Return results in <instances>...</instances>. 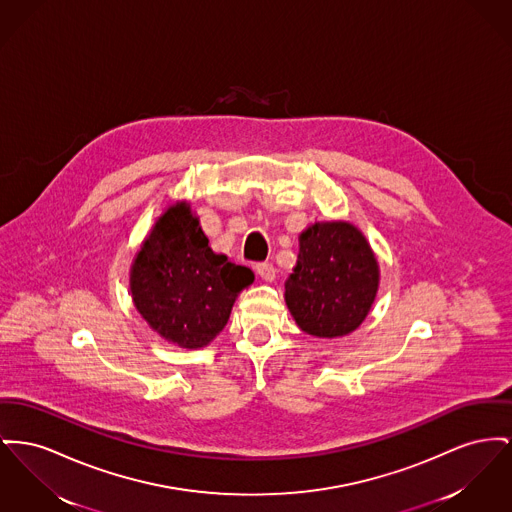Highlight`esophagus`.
<instances>
[{
    "instance_id": "obj_1",
    "label": "esophagus",
    "mask_w": 512,
    "mask_h": 512,
    "mask_svg": "<svg viewBox=\"0 0 512 512\" xmlns=\"http://www.w3.org/2000/svg\"><path fill=\"white\" fill-rule=\"evenodd\" d=\"M255 272L265 280V282H272L276 278V269L272 267L271 263H257L255 265Z\"/></svg>"
}]
</instances>
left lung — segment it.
<instances>
[{"label": "left lung", "mask_w": 512, "mask_h": 512, "mask_svg": "<svg viewBox=\"0 0 512 512\" xmlns=\"http://www.w3.org/2000/svg\"><path fill=\"white\" fill-rule=\"evenodd\" d=\"M379 280V261L360 228L348 220H321L300 234L284 300L301 331L340 338L365 321Z\"/></svg>", "instance_id": "1"}]
</instances>
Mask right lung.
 Segmentation results:
<instances>
[{
    "label": "right lung",
    "instance_id": "obj_1",
    "mask_svg": "<svg viewBox=\"0 0 512 512\" xmlns=\"http://www.w3.org/2000/svg\"><path fill=\"white\" fill-rule=\"evenodd\" d=\"M255 274L214 253L191 203L176 201L156 218L129 271L133 305L174 346H209Z\"/></svg>",
    "mask_w": 512,
    "mask_h": 512
}]
</instances>
